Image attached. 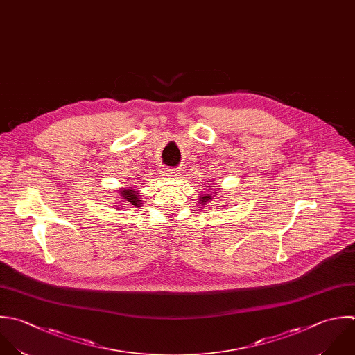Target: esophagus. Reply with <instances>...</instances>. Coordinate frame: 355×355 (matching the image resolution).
<instances>
[{"instance_id": "1", "label": "esophagus", "mask_w": 355, "mask_h": 355, "mask_svg": "<svg viewBox=\"0 0 355 355\" xmlns=\"http://www.w3.org/2000/svg\"><path fill=\"white\" fill-rule=\"evenodd\" d=\"M163 173H164V175H167V177H175V175L178 174V170L167 167V168H164V170H163Z\"/></svg>"}]
</instances>
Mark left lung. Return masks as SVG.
Returning <instances> with one entry per match:
<instances>
[{
    "mask_svg": "<svg viewBox=\"0 0 355 355\" xmlns=\"http://www.w3.org/2000/svg\"><path fill=\"white\" fill-rule=\"evenodd\" d=\"M209 199H210V196H203V198H202V200H200V203H203V205H205Z\"/></svg>",
    "mask_w": 355,
    "mask_h": 355,
    "instance_id": "8db88e82",
    "label": "left lung"
}]
</instances>
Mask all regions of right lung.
I'll return each instance as SVG.
<instances>
[{
	"instance_id": "obj_1",
	"label": "right lung",
	"mask_w": 355,
	"mask_h": 355,
	"mask_svg": "<svg viewBox=\"0 0 355 355\" xmlns=\"http://www.w3.org/2000/svg\"><path fill=\"white\" fill-rule=\"evenodd\" d=\"M121 196L123 199H125L130 205H134V206H141V200L138 199V193L134 191V189H123L121 191Z\"/></svg>"
}]
</instances>
